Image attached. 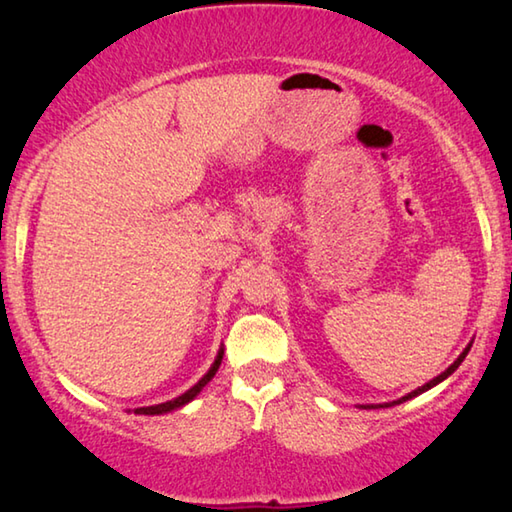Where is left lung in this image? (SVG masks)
I'll return each instance as SVG.
<instances>
[{"mask_svg": "<svg viewBox=\"0 0 512 512\" xmlns=\"http://www.w3.org/2000/svg\"><path fill=\"white\" fill-rule=\"evenodd\" d=\"M467 352H470V345H467V348L461 352V357H458L454 363H452V366H449L445 372H440V375L438 377H433L431 381H427V384H424V386H420V388H415V391L413 393H409V395H404L402 397V400H397V404H400V402H406V400H411V397H415V395H420V393H424V391H429V388H433V386H436V384H440V381H443V379H447L449 375H452V372L458 368V366H461V363H463V359L467 357ZM384 406H391V404H384Z\"/></svg>", "mask_w": 512, "mask_h": 512, "instance_id": "obj_1", "label": "left lung"}]
</instances>
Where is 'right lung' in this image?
<instances>
[{"label": "right lung", "mask_w": 512, "mask_h": 512, "mask_svg": "<svg viewBox=\"0 0 512 512\" xmlns=\"http://www.w3.org/2000/svg\"><path fill=\"white\" fill-rule=\"evenodd\" d=\"M221 359H223V350L219 352V357L214 359L212 368L207 370V375H205L201 381H198L196 386L189 388L187 393H183L180 397H176V400L164 402V404H155V406H142V409H135V413H140V415H162V413H169V411H176V409H180V406H185L187 402H192L194 397L203 391V386L207 384V381H210V379L216 375V370H219V366H221Z\"/></svg>", "instance_id": "obj_1"}]
</instances>
